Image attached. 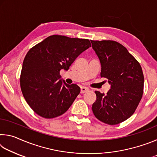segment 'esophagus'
I'll list each match as a JSON object with an SVG mask.
<instances>
[{
    "label": "esophagus",
    "instance_id": "34e87169",
    "mask_svg": "<svg viewBox=\"0 0 157 157\" xmlns=\"http://www.w3.org/2000/svg\"><path fill=\"white\" fill-rule=\"evenodd\" d=\"M89 91V89L86 88V87H84V86H82L81 87V91L80 93L81 94H84V93H86Z\"/></svg>",
    "mask_w": 157,
    "mask_h": 157
}]
</instances>
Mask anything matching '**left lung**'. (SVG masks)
<instances>
[{
    "mask_svg": "<svg viewBox=\"0 0 157 157\" xmlns=\"http://www.w3.org/2000/svg\"><path fill=\"white\" fill-rule=\"evenodd\" d=\"M101 64L100 76L108 79L107 94L95 91L92 111L98 120L117 124L131 116L143 94V76L139 62L123 45L111 40L91 41Z\"/></svg>",
    "mask_w": 157,
    "mask_h": 157,
    "instance_id": "1",
    "label": "left lung"
}]
</instances>
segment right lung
Returning <instances> with one entry per match:
<instances>
[{"label": "right lung", "instance_id": "obj_1", "mask_svg": "<svg viewBox=\"0 0 157 157\" xmlns=\"http://www.w3.org/2000/svg\"><path fill=\"white\" fill-rule=\"evenodd\" d=\"M91 46L89 39L52 35L29 50L23 60L20 84L23 97L36 114L53 118L68 109L80 88L62 81L59 71H68Z\"/></svg>", "mask_w": 157, "mask_h": 157}]
</instances>
